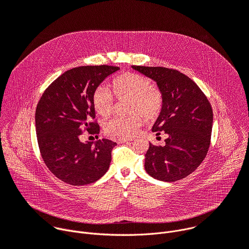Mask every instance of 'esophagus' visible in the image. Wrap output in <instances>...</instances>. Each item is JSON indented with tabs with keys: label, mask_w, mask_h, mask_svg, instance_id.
Instances as JSON below:
<instances>
[{
	"label": "esophagus",
	"mask_w": 249,
	"mask_h": 249,
	"mask_svg": "<svg viewBox=\"0 0 249 249\" xmlns=\"http://www.w3.org/2000/svg\"><path fill=\"white\" fill-rule=\"evenodd\" d=\"M116 141L119 142V143H124V142L133 141V138H119V139H116Z\"/></svg>",
	"instance_id": "34e87169"
}]
</instances>
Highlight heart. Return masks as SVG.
Returning a JSON list of instances; mask_svg holds the SVG:
<instances>
[{
	"label": "heart",
	"mask_w": 249,
	"mask_h": 249,
	"mask_svg": "<svg viewBox=\"0 0 249 249\" xmlns=\"http://www.w3.org/2000/svg\"><path fill=\"white\" fill-rule=\"evenodd\" d=\"M112 86L114 93L103 85L98 86L93 91L92 103L95 111L103 117L111 115L115 108L116 96L120 101L128 100L126 110L130 114L115 116L106 121L104 123L106 133L113 136L131 137L143 125L145 118L152 121L160 115L163 96L160 89L152 85V81L148 77L128 72L118 76Z\"/></svg>",
	"instance_id": "obj_1"
}]
</instances>
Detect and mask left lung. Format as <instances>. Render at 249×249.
Listing matches in <instances>:
<instances>
[{
  "instance_id": "obj_1",
  "label": "left lung",
  "mask_w": 249,
  "mask_h": 249,
  "mask_svg": "<svg viewBox=\"0 0 249 249\" xmlns=\"http://www.w3.org/2000/svg\"><path fill=\"white\" fill-rule=\"evenodd\" d=\"M157 82L162 109L153 132L166 134L163 147H150L145 169L154 178L173 182L192 173L207 156L212 134V106L201 89L179 71L164 67L132 66Z\"/></svg>"
}]
</instances>
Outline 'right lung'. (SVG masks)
<instances>
[{
  "label": "right lung",
  "instance_id": "add662e5",
  "mask_svg": "<svg viewBox=\"0 0 249 249\" xmlns=\"http://www.w3.org/2000/svg\"><path fill=\"white\" fill-rule=\"evenodd\" d=\"M119 67L100 65L71 69L43 92L35 111L41 157L49 170L67 184L93 183L108 170L115 142L102 139L83 143L82 135L99 133L92 95Z\"/></svg>",
  "mask_w": 249,
  "mask_h": 249
}]
</instances>
